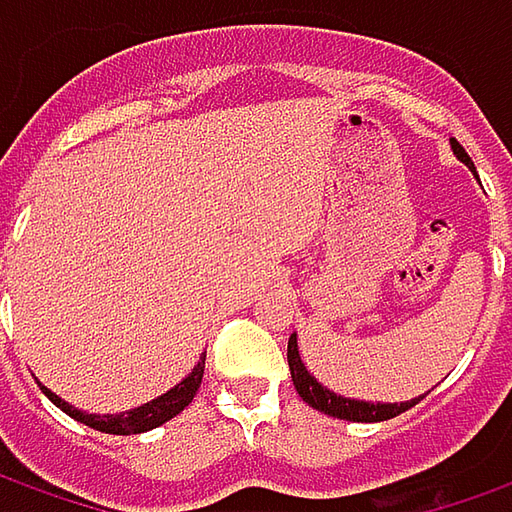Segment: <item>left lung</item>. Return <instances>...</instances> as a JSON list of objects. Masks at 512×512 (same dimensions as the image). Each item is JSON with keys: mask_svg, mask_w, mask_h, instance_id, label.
Listing matches in <instances>:
<instances>
[{"mask_svg": "<svg viewBox=\"0 0 512 512\" xmlns=\"http://www.w3.org/2000/svg\"><path fill=\"white\" fill-rule=\"evenodd\" d=\"M451 151L454 156L465 162L468 168H474L471 156L465 154L457 139L451 137ZM288 370H291V381H294V389L300 392V398L308 406H314L316 412L330 417H339V420H353V423H378V420H389V417H398L406 409H412L417 401H423L426 395H417L412 401L401 403H381V401H358V398H344V395H336L333 389L322 387L316 381L314 375L308 373V367L302 364L300 356V344H297V333H291L288 339Z\"/></svg>", "mask_w": 512, "mask_h": 512, "instance_id": "1", "label": "left lung"}]
</instances>
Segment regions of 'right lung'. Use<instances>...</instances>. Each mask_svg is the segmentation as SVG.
Returning a JSON list of instances; mask_svg holds the SVG:
<instances>
[{
	"instance_id": "add662e5",
	"label": "right lung",
	"mask_w": 512,
	"mask_h": 512,
	"mask_svg": "<svg viewBox=\"0 0 512 512\" xmlns=\"http://www.w3.org/2000/svg\"><path fill=\"white\" fill-rule=\"evenodd\" d=\"M204 358H207V350L201 353L198 364L184 375L182 381L176 387H170L165 395H159L154 401L142 403V406H134L128 412H120V415H89L78 406L66 403L64 398H58L52 389H47L44 384H38L41 392L50 398L61 412H66L69 417H75L78 423L89 426V429L106 431V434H142V431H151L162 423H168L170 417H176L179 412H184V406H190V401L196 398L198 387H201V378H204Z\"/></svg>"
}]
</instances>
